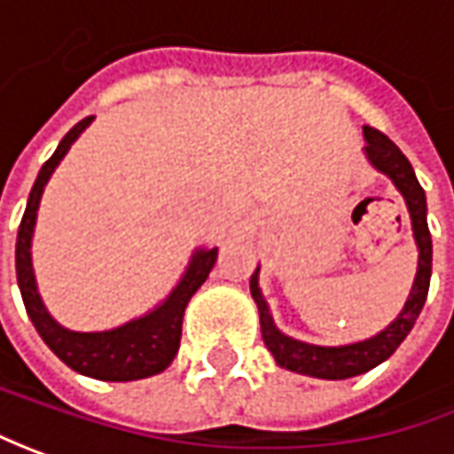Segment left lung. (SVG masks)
I'll return each mask as SVG.
<instances>
[{"label": "left lung", "mask_w": 454, "mask_h": 454, "mask_svg": "<svg viewBox=\"0 0 454 454\" xmlns=\"http://www.w3.org/2000/svg\"><path fill=\"white\" fill-rule=\"evenodd\" d=\"M364 153H367L369 163L374 165L380 173L397 185V191L404 196L410 221H412V233L419 251L417 261V276H414L412 291L404 301V309L399 311V317L387 329H382L377 336L356 341V344H344V347H317V344H306L294 336H286L278 332L274 324V317L269 311V304L263 299V294L258 289V269L251 276V296L258 306V317H261V336L263 344L269 347V352L274 354L276 364L296 374L306 377H317V380H349L356 374H364L377 364H382L384 359H389L397 352V347L412 332L414 321L419 317L422 306L427 301V291H430L432 276V236L427 228V198L419 185V180L414 176L410 160L402 155V150L380 130L364 125Z\"/></svg>", "instance_id": "left-lung-1"}]
</instances>
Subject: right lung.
<instances>
[{
	"mask_svg": "<svg viewBox=\"0 0 454 454\" xmlns=\"http://www.w3.org/2000/svg\"><path fill=\"white\" fill-rule=\"evenodd\" d=\"M95 120V115L80 120L70 133L59 140V145L52 153V158L42 165L40 176L35 180L27 208H24L20 233H17V284L22 291V301L35 329L40 332L44 344L74 372L102 380V382H133L145 380L153 374H160L173 356L178 354L180 329H183V314L191 296L200 289V284L208 278L213 263L218 258V248H198L185 274L176 284V289L168 294L163 304L155 306L145 317L122 324L110 332H72L57 324L47 306L42 304L35 269H32V233L37 223V208H40L42 193L50 176L55 173L59 160L67 155L70 145L80 137L87 125Z\"/></svg>",
	"mask_w": 454,
	"mask_h": 454,
	"instance_id": "right-lung-1",
	"label": "right lung"
}]
</instances>
